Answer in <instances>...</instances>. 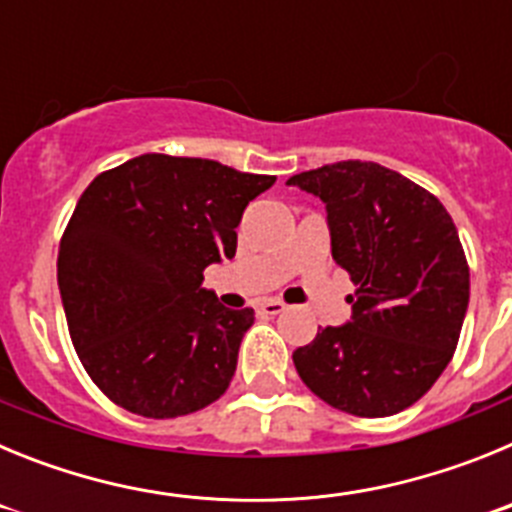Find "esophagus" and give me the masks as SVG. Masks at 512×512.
<instances>
[{"instance_id":"esophagus-1","label":"esophagus","mask_w":512,"mask_h":512,"mask_svg":"<svg viewBox=\"0 0 512 512\" xmlns=\"http://www.w3.org/2000/svg\"><path fill=\"white\" fill-rule=\"evenodd\" d=\"M284 310H287V305H284L282 300H264L256 305V312H259V315H279V312Z\"/></svg>"}]
</instances>
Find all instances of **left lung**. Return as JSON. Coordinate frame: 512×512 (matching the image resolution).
<instances>
[{
	"mask_svg": "<svg viewBox=\"0 0 512 512\" xmlns=\"http://www.w3.org/2000/svg\"><path fill=\"white\" fill-rule=\"evenodd\" d=\"M287 184L325 202L330 253L351 274V320L297 348V374L359 418L410 408L449 366L469 305V266L446 207L374 161H338Z\"/></svg>",
	"mask_w": 512,
	"mask_h": 512,
	"instance_id": "left-lung-1",
	"label": "left lung"
}]
</instances>
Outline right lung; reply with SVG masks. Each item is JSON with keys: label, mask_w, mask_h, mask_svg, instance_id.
Listing matches in <instances>:
<instances>
[{"label": "right lung", "mask_w": 512, "mask_h": 512, "mask_svg": "<svg viewBox=\"0 0 512 512\" xmlns=\"http://www.w3.org/2000/svg\"><path fill=\"white\" fill-rule=\"evenodd\" d=\"M274 182L143 153L84 189L58 248V287L76 354L115 405L164 420L228 390L253 310L220 305L202 271L233 259L243 210Z\"/></svg>", "instance_id": "add662e5"}]
</instances>
